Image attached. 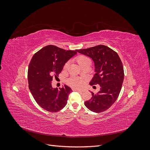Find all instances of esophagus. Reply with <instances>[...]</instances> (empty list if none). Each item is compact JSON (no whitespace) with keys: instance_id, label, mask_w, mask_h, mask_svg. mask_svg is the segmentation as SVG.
<instances>
[{"instance_id":"obj_1","label":"esophagus","mask_w":150,"mask_h":150,"mask_svg":"<svg viewBox=\"0 0 150 150\" xmlns=\"http://www.w3.org/2000/svg\"><path fill=\"white\" fill-rule=\"evenodd\" d=\"M74 90L76 91H78V92H83L84 91V90L81 89H75Z\"/></svg>"}]
</instances>
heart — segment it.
<instances>
[{"label":"heart","instance_id":"heart-1","mask_svg":"<svg viewBox=\"0 0 150 150\" xmlns=\"http://www.w3.org/2000/svg\"><path fill=\"white\" fill-rule=\"evenodd\" d=\"M75 60L82 68L86 66H90L91 63V59L85 55H79L75 57ZM68 66H69V63L66 62L64 66V69H67ZM67 83L72 87H79L82 84V81L77 78H71L67 81Z\"/></svg>","mask_w":150,"mask_h":150}]
</instances>
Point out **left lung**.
<instances>
[{
    "label": "left lung",
    "instance_id": "left-lung-1",
    "mask_svg": "<svg viewBox=\"0 0 150 150\" xmlns=\"http://www.w3.org/2000/svg\"><path fill=\"white\" fill-rule=\"evenodd\" d=\"M78 52L92 58L95 65L93 78L89 84H99L100 90L91 92L92 98L84 104L89 110L101 112L110 108L118 98L124 80L122 63L116 52L104 45L77 50Z\"/></svg>",
    "mask_w": 150,
    "mask_h": 150
}]
</instances>
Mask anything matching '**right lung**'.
I'll list each match as a JSON object with an SVG mask.
<instances>
[{"mask_svg": "<svg viewBox=\"0 0 150 150\" xmlns=\"http://www.w3.org/2000/svg\"><path fill=\"white\" fill-rule=\"evenodd\" d=\"M77 52L48 45L31 59L28 72L29 88L36 103L44 110L57 112L66 105L72 89L66 85L59 89L53 88L51 81L57 78L65 63Z\"/></svg>", "mask_w": 150, "mask_h": 150, "instance_id": "obj_1", "label": "right lung"}]
</instances>
